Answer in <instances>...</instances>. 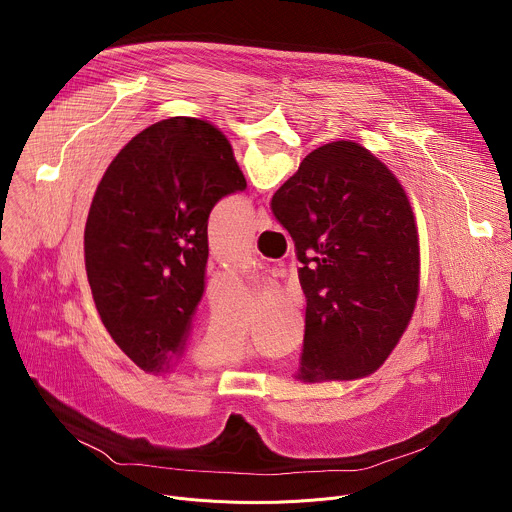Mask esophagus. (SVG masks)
Returning a JSON list of instances; mask_svg holds the SVG:
<instances>
[{
  "mask_svg": "<svg viewBox=\"0 0 512 512\" xmlns=\"http://www.w3.org/2000/svg\"><path fill=\"white\" fill-rule=\"evenodd\" d=\"M269 227H271V218H269L267 210H265V208H259L257 214H255V229H257V231H265V229H269Z\"/></svg>",
  "mask_w": 512,
  "mask_h": 512,
  "instance_id": "obj_1",
  "label": "esophagus"
}]
</instances>
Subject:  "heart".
Listing matches in <instances>:
<instances>
[{
	"mask_svg": "<svg viewBox=\"0 0 512 512\" xmlns=\"http://www.w3.org/2000/svg\"><path fill=\"white\" fill-rule=\"evenodd\" d=\"M204 358H206L208 362H225V360H229V356H227V354L218 352V350H212V348H206Z\"/></svg>",
	"mask_w": 512,
	"mask_h": 512,
	"instance_id": "b5f03b06",
	"label": "heart"
}]
</instances>
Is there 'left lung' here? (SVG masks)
Wrapping results in <instances>:
<instances>
[{"mask_svg":"<svg viewBox=\"0 0 512 512\" xmlns=\"http://www.w3.org/2000/svg\"><path fill=\"white\" fill-rule=\"evenodd\" d=\"M247 180L227 135L198 117L137 133L105 170L85 225V267L113 342L145 373L182 352L204 291L208 216Z\"/></svg>","mask_w":512,"mask_h":512,"instance_id":"8db88e82","label":"left lung"}]
</instances>
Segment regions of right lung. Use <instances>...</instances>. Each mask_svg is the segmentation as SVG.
<instances>
[{"mask_svg": "<svg viewBox=\"0 0 512 512\" xmlns=\"http://www.w3.org/2000/svg\"><path fill=\"white\" fill-rule=\"evenodd\" d=\"M271 210L302 263L308 306L298 379L373 375L419 296V235L401 182L364 145L340 139L304 158L273 194Z\"/></svg>", "mask_w": 512, "mask_h": 512, "instance_id": "1", "label": "right lung"}]
</instances>
